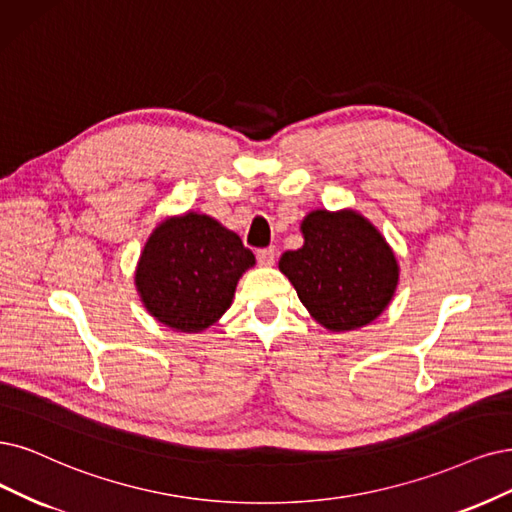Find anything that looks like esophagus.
I'll list each match as a JSON object with an SVG mask.
<instances>
[{"mask_svg":"<svg viewBox=\"0 0 512 512\" xmlns=\"http://www.w3.org/2000/svg\"><path fill=\"white\" fill-rule=\"evenodd\" d=\"M257 261H259V266H263V268L274 266L276 251L274 249H261V251H257Z\"/></svg>","mask_w":512,"mask_h":512,"instance_id":"34e87169","label":"esophagus"}]
</instances>
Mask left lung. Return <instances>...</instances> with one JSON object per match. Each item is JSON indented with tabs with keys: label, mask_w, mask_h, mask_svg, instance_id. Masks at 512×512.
Returning a JSON list of instances; mask_svg holds the SVG:
<instances>
[{
	"label": "left lung",
	"mask_w": 512,
	"mask_h": 512,
	"mask_svg": "<svg viewBox=\"0 0 512 512\" xmlns=\"http://www.w3.org/2000/svg\"><path fill=\"white\" fill-rule=\"evenodd\" d=\"M304 246L282 253L278 268L301 304L329 331H354L380 316L399 285L386 238L361 213L318 208L301 221Z\"/></svg>",
	"instance_id": "left-lung-1"
}]
</instances>
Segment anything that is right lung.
Listing matches in <instances>:
<instances>
[{
    "mask_svg": "<svg viewBox=\"0 0 512 512\" xmlns=\"http://www.w3.org/2000/svg\"><path fill=\"white\" fill-rule=\"evenodd\" d=\"M255 255L240 236L208 215L168 217L147 238L135 285L147 312L162 325L198 333L232 306L240 276Z\"/></svg>",
    "mask_w": 512,
    "mask_h": 512,
    "instance_id": "add662e5",
    "label": "right lung"
}]
</instances>
